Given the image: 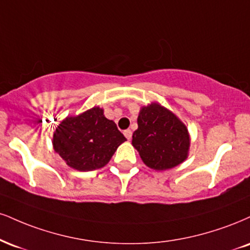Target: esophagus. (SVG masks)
<instances>
[{
  "mask_svg": "<svg viewBox=\"0 0 250 250\" xmlns=\"http://www.w3.org/2000/svg\"><path fill=\"white\" fill-rule=\"evenodd\" d=\"M123 134H125V136L127 137V140H130L131 135H133V133H131L130 129H127V130H125V131H123Z\"/></svg>",
  "mask_w": 250,
  "mask_h": 250,
  "instance_id": "34e87169",
  "label": "esophagus"
}]
</instances>
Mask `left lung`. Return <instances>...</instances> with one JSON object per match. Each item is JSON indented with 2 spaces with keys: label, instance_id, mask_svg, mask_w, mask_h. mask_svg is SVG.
Returning a JSON list of instances; mask_svg holds the SVG:
<instances>
[{
  "label": "left lung",
  "instance_id": "8db88e82",
  "mask_svg": "<svg viewBox=\"0 0 250 250\" xmlns=\"http://www.w3.org/2000/svg\"><path fill=\"white\" fill-rule=\"evenodd\" d=\"M133 146L144 164L155 170L172 169L188 157L190 136L188 129L170 110L157 104L141 109Z\"/></svg>",
  "mask_w": 250,
  "mask_h": 250
}]
</instances>
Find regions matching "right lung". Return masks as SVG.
<instances>
[{
    "label": "right lung",
    "mask_w": 250,
    "mask_h": 250,
    "mask_svg": "<svg viewBox=\"0 0 250 250\" xmlns=\"http://www.w3.org/2000/svg\"><path fill=\"white\" fill-rule=\"evenodd\" d=\"M127 141L115 122L94 107L78 116H67L56 129L53 146L68 167L79 171L100 169Z\"/></svg>",
    "instance_id": "add662e5"
}]
</instances>
